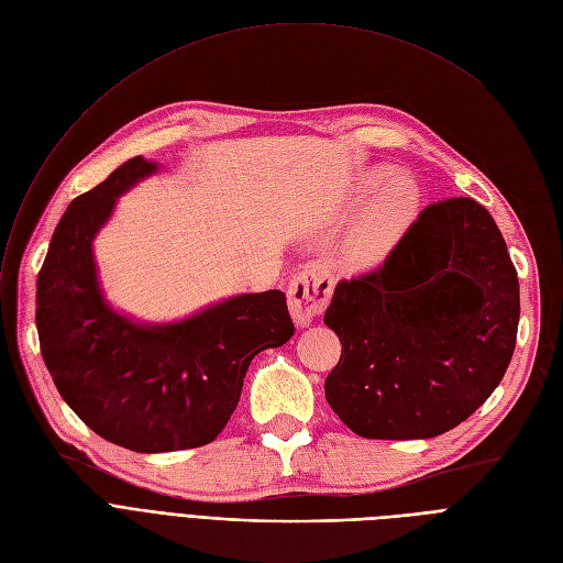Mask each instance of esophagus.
<instances>
[{"label": "esophagus", "mask_w": 563, "mask_h": 563, "mask_svg": "<svg viewBox=\"0 0 563 563\" xmlns=\"http://www.w3.org/2000/svg\"><path fill=\"white\" fill-rule=\"evenodd\" d=\"M332 286V275L320 263L307 265L302 273L292 277L288 286V309L300 328H307L316 316L325 311Z\"/></svg>", "instance_id": "esophagus-1"}]
</instances>
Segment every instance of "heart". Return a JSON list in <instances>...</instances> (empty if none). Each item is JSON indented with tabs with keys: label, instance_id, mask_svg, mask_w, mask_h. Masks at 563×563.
<instances>
[{
	"label": "heart",
	"instance_id": "1",
	"mask_svg": "<svg viewBox=\"0 0 563 563\" xmlns=\"http://www.w3.org/2000/svg\"><path fill=\"white\" fill-rule=\"evenodd\" d=\"M385 172H373L368 183H378ZM419 208V187L408 174L391 176L357 220L347 252L355 261L383 258L406 235Z\"/></svg>",
	"mask_w": 563,
	"mask_h": 563
}]
</instances>
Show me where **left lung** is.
Segmentation results:
<instances>
[{"label": "left lung", "mask_w": 563, "mask_h": 563, "mask_svg": "<svg viewBox=\"0 0 563 563\" xmlns=\"http://www.w3.org/2000/svg\"><path fill=\"white\" fill-rule=\"evenodd\" d=\"M518 320V273L490 212L467 197L426 206L383 265L334 288L328 404L362 438L442 435L504 378Z\"/></svg>", "instance_id": "left-lung-1"}]
</instances>
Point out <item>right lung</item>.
<instances>
[{"mask_svg": "<svg viewBox=\"0 0 563 563\" xmlns=\"http://www.w3.org/2000/svg\"><path fill=\"white\" fill-rule=\"evenodd\" d=\"M128 159L66 208L36 284L41 355L93 433L142 453L195 449L231 419L254 355L296 328L282 290L250 292L174 325H137L100 296L91 243L119 195L153 174Z\"/></svg>", "mask_w": 563, "mask_h": 563, "instance_id": "right-lung-1", "label": "right lung"}]
</instances>
